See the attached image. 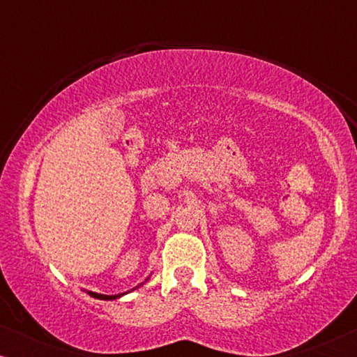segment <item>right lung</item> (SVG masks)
I'll return each instance as SVG.
<instances>
[{"instance_id":"add662e5","label":"right lung","mask_w":357,"mask_h":357,"mask_svg":"<svg viewBox=\"0 0 357 357\" xmlns=\"http://www.w3.org/2000/svg\"><path fill=\"white\" fill-rule=\"evenodd\" d=\"M149 278V276H148ZM148 278H146V281H148ZM141 284H144V282H141ZM141 284H138L136 287H139ZM136 287H133V289H136ZM131 289V291H133ZM130 291L126 292H121V294H114V296H107V294H99V292H92V291H87V294H89L91 297H94V299H100V301H114V299H119V297L128 294Z\"/></svg>"}]
</instances>
